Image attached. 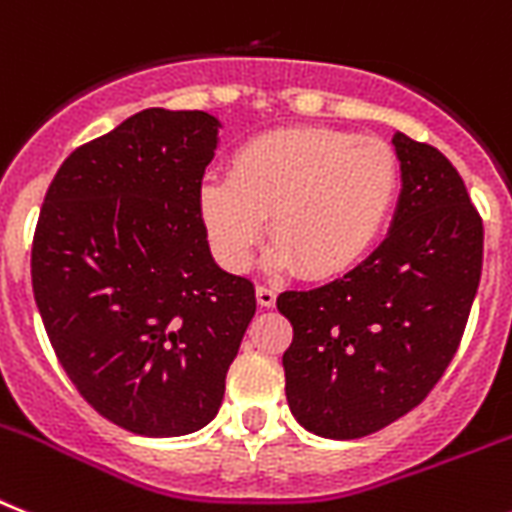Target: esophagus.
I'll list each match as a JSON object with an SVG mask.
<instances>
[{"label": "esophagus", "instance_id": "1", "mask_svg": "<svg viewBox=\"0 0 512 512\" xmlns=\"http://www.w3.org/2000/svg\"><path fill=\"white\" fill-rule=\"evenodd\" d=\"M276 289H273V286H265V283H260V286H257V304H260V307H265V309H270L273 307V304H276Z\"/></svg>", "mask_w": 512, "mask_h": 512}]
</instances>
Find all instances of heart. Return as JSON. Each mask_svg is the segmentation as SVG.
Returning <instances> with one entry per match:
<instances>
[{
  "label": "heart",
  "instance_id": "obj_1",
  "mask_svg": "<svg viewBox=\"0 0 512 512\" xmlns=\"http://www.w3.org/2000/svg\"><path fill=\"white\" fill-rule=\"evenodd\" d=\"M398 182V158L377 137L294 127L236 150L229 179L208 176L200 187V213L229 270L247 268L268 218L278 265L330 278L354 268L377 242Z\"/></svg>",
  "mask_w": 512,
  "mask_h": 512
}]
</instances>
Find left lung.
Returning a JSON list of instances; mask_svg holds the SVG:
<instances>
[{
  "instance_id": "8db88e82",
  "label": "left lung",
  "mask_w": 512,
  "mask_h": 512,
  "mask_svg": "<svg viewBox=\"0 0 512 512\" xmlns=\"http://www.w3.org/2000/svg\"><path fill=\"white\" fill-rule=\"evenodd\" d=\"M403 190L388 239L320 289L283 291L294 338L286 401L304 429L356 440L409 414L461 346L484 260V226L435 145L393 135Z\"/></svg>"
}]
</instances>
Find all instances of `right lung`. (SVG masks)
Here are the masks:
<instances>
[{
	"label": "right lung",
	"mask_w": 512,
	"mask_h": 512,
	"mask_svg": "<svg viewBox=\"0 0 512 512\" xmlns=\"http://www.w3.org/2000/svg\"><path fill=\"white\" fill-rule=\"evenodd\" d=\"M216 143L205 111H140L64 158L36 223L30 278L51 349L135 435L205 427L255 317V283L213 263L200 213Z\"/></svg>",
	"instance_id": "obj_1"
}]
</instances>
